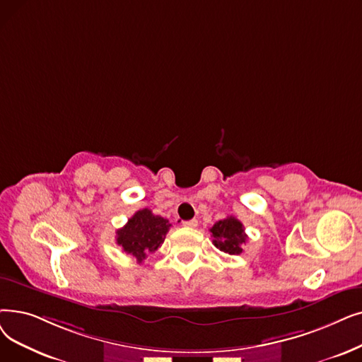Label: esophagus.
I'll return each mask as SVG.
<instances>
[{"label": "esophagus", "instance_id": "esophagus-1", "mask_svg": "<svg viewBox=\"0 0 362 362\" xmlns=\"http://www.w3.org/2000/svg\"><path fill=\"white\" fill-rule=\"evenodd\" d=\"M183 226H185V228H197V226H198V220H197V218L186 220V222H183Z\"/></svg>", "mask_w": 362, "mask_h": 362}]
</instances>
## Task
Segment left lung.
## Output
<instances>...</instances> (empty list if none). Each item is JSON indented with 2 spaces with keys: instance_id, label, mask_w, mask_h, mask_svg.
I'll use <instances>...</instances> for the list:
<instances>
[{
  "instance_id": "1",
  "label": "left lung",
  "mask_w": 362,
  "mask_h": 362,
  "mask_svg": "<svg viewBox=\"0 0 362 362\" xmlns=\"http://www.w3.org/2000/svg\"><path fill=\"white\" fill-rule=\"evenodd\" d=\"M213 244L226 255L237 256L243 253V245L247 243V235L244 226L237 217L228 216L218 220L210 229Z\"/></svg>"
}]
</instances>
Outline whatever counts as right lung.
Listing matches in <instances>:
<instances>
[{
  "mask_svg": "<svg viewBox=\"0 0 362 362\" xmlns=\"http://www.w3.org/2000/svg\"><path fill=\"white\" fill-rule=\"evenodd\" d=\"M170 226L167 218L155 216L149 209L139 210L117 230V244L137 263H142L164 243Z\"/></svg>",
  "mask_w": 362,
  "mask_h": 362,
  "instance_id": "add662e5",
  "label": "right lung"
}]
</instances>
